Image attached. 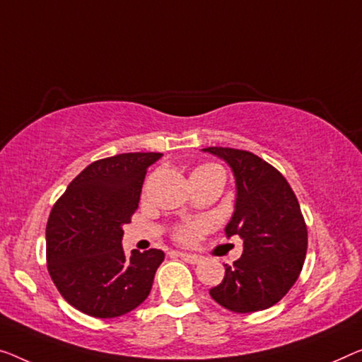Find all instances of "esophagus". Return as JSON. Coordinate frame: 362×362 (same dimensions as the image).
<instances>
[{"instance_id":"esophagus-1","label":"esophagus","mask_w":362,"mask_h":362,"mask_svg":"<svg viewBox=\"0 0 362 362\" xmlns=\"http://www.w3.org/2000/svg\"><path fill=\"white\" fill-rule=\"evenodd\" d=\"M179 257L182 258V260H185V262H188V263H193V265H195V263H199V262H202V257H199V255H195V253L179 252Z\"/></svg>"}]
</instances>
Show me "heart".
Here are the masks:
<instances>
[{"label":"heart","instance_id":"heart-1","mask_svg":"<svg viewBox=\"0 0 362 362\" xmlns=\"http://www.w3.org/2000/svg\"><path fill=\"white\" fill-rule=\"evenodd\" d=\"M208 169H219L218 165H213V164H206V165H202L198 167L197 170H208ZM199 230V226H188V228H183L180 233H179V237L182 240H192L193 237H195V234Z\"/></svg>","mask_w":362,"mask_h":362}]
</instances>
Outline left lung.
<instances>
[{"label": "left lung", "instance_id": "1", "mask_svg": "<svg viewBox=\"0 0 362 362\" xmlns=\"http://www.w3.org/2000/svg\"><path fill=\"white\" fill-rule=\"evenodd\" d=\"M230 167L234 213L226 235H239L244 252L224 279L209 289L219 305L237 314L265 310L284 298L299 278L307 252V228L293 188L258 156L233 148H204Z\"/></svg>", "mask_w": 362, "mask_h": 362}]
</instances>
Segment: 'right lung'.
Masks as SVG:
<instances>
[{"label":"right lung","instance_id":"1","mask_svg":"<svg viewBox=\"0 0 362 362\" xmlns=\"http://www.w3.org/2000/svg\"><path fill=\"white\" fill-rule=\"evenodd\" d=\"M160 153L95 160L69 183L47 223L48 273L74 309L97 319L125 315L144 302L164 252L123 250V226L136 211L144 175Z\"/></svg>","mask_w":362,"mask_h":362}]
</instances>
